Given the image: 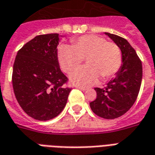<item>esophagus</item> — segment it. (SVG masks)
<instances>
[{
    "mask_svg": "<svg viewBox=\"0 0 155 155\" xmlns=\"http://www.w3.org/2000/svg\"><path fill=\"white\" fill-rule=\"evenodd\" d=\"M76 88H78V89H80V90H81V91H85L86 90H87V88L86 87H83V86H80V85H77Z\"/></svg>",
    "mask_w": 155,
    "mask_h": 155,
    "instance_id": "1",
    "label": "esophagus"
}]
</instances>
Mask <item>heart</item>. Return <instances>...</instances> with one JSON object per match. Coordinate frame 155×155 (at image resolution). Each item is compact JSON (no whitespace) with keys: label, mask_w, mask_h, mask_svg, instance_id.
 <instances>
[{"label":"heart","mask_w":155,"mask_h":155,"mask_svg":"<svg viewBox=\"0 0 155 155\" xmlns=\"http://www.w3.org/2000/svg\"><path fill=\"white\" fill-rule=\"evenodd\" d=\"M57 58L61 70L67 74L76 71L85 60L87 66L71 76V82L82 85L94 84L99 76L106 81L116 74L122 64L120 47L95 35H82L73 40L71 45H61Z\"/></svg>","instance_id":"obj_1"}]
</instances>
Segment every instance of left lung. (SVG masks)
<instances>
[{"label": "left lung", "mask_w": 155, "mask_h": 155, "mask_svg": "<svg viewBox=\"0 0 155 155\" xmlns=\"http://www.w3.org/2000/svg\"><path fill=\"white\" fill-rule=\"evenodd\" d=\"M120 47L122 64L116 76L103 89L94 88L97 97L90 103L98 116L113 120L125 114L132 107L140 92L143 70L142 63L130 44L119 35L105 32Z\"/></svg>", "instance_id": "8db88e82"}]
</instances>
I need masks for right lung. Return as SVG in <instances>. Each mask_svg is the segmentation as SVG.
I'll return each mask as SVG.
<instances>
[{
	"label": "right lung",
	"mask_w": 155,
	"mask_h": 155,
	"mask_svg": "<svg viewBox=\"0 0 155 155\" xmlns=\"http://www.w3.org/2000/svg\"><path fill=\"white\" fill-rule=\"evenodd\" d=\"M59 34L35 36L19 50L12 85L22 110L37 120H49L61 114L71 88L60 69L57 58Z\"/></svg>",
	"instance_id": "1"
}]
</instances>
